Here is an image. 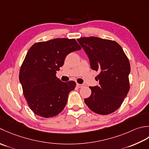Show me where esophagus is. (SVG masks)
Segmentation results:
<instances>
[{
	"instance_id": "obj_1",
	"label": "esophagus",
	"mask_w": 149,
	"mask_h": 149,
	"mask_svg": "<svg viewBox=\"0 0 149 149\" xmlns=\"http://www.w3.org/2000/svg\"><path fill=\"white\" fill-rule=\"evenodd\" d=\"M77 86L78 87H79V88H81V87H84V84H77Z\"/></svg>"
}]
</instances>
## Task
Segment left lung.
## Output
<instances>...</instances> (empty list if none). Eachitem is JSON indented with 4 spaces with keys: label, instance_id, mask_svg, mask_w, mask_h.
I'll use <instances>...</instances> for the list:
<instances>
[{
    "label": "left lung",
    "instance_id": "8db88e82",
    "mask_svg": "<svg viewBox=\"0 0 149 149\" xmlns=\"http://www.w3.org/2000/svg\"><path fill=\"white\" fill-rule=\"evenodd\" d=\"M89 58L93 70L99 71L98 86L89 87L91 95L84 100L91 110L106 115L116 111L129 91L130 65L120 45L113 40L91 36L77 39Z\"/></svg>",
    "mask_w": 149,
    "mask_h": 149
}]
</instances>
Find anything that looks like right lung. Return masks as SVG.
<instances>
[{
	"instance_id": "1",
	"label": "right lung",
	"mask_w": 149,
	"mask_h": 149,
	"mask_svg": "<svg viewBox=\"0 0 149 149\" xmlns=\"http://www.w3.org/2000/svg\"><path fill=\"white\" fill-rule=\"evenodd\" d=\"M74 39L54 38L30 47L20 68L19 80L29 108L43 118L56 116L65 107L74 81L63 82L56 77L68 54L80 50Z\"/></svg>"
}]
</instances>
